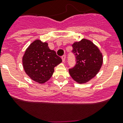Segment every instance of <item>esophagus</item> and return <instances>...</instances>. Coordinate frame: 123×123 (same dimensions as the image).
I'll return each instance as SVG.
<instances>
[{
  "mask_svg": "<svg viewBox=\"0 0 123 123\" xmlns=\"http://www.w3.org/2000/svg\"><path fill=\"white\" fill-rule=\"evenodd\" d=\"M62 59L63 62H65V59H66V56H65V55H63V56H62Z\"/></svg>",
  "mask_w": 123,
  "mask_h": 123,
  "instance_id": "esophagus-1",
  "label": "esophagus"
}]
</instances>
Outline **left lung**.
Wrapping results in <instances>:
<instances>
[{"label":"left lung","mask_w":123,"mask_h":123,"mask_svg":"<svg viewBox=\"0 0 123 123\" xmlns=\"http://www.w3.org/2000/svg\"><path fill=\"white\" fill-rule=\"evenodd\" d=\"M72 47L76 63L69 69V74L78 83H86L100 71L103 63V55L92 41L86 39L74 42Z\"/></svg>","instance_id":"8db88e82"}]
</instances>
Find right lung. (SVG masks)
I'll list each match as a JSON object with an SVG mask.
<instances>
[{
    "label": "right lung",
    "instance_id": "add662e5",
    "mask_svg": "<svg viewBox=\"0 0 123 123\" xmlns=\"http://www.w3.org/2000/svg\"><path fill=\"white\" fill-rule=\"evenodd\" d=\"M22 62L28 76L33 81L42 84L52 77L54 68L62 60L55 51L50 49L47 42L36 40L26 50Z\"/></svg>",
    "mask_w": 123,
    "mask_h": 123
}]
</instances>
